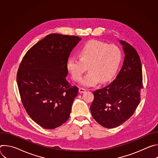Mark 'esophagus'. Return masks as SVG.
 <instances>
[{"label": "esophagus", "mask_w": 158, "mask_h": 158, "mask_svg": "<svg viewBox=\"0 0 158 158\" xmlns=\"http://www.w3.org/2000/svg\"><path fill=\"white\" fill-rule=\"evenodd\" d=\"M79 93H80L82 94V93H84L86 91H85V89L82 88V87H79Z\"/></svg>", "instance_id": "obj_1"}]
</instances>
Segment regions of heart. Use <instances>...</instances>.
<instances>
[{
	"label": "heart",
	"mask_w": 158,
	"mask_h": 158,
	"mask_svg": "<svg viewBox=\"0 0 158 158\" xmlns=\"http://www.w3.org/2000/svg\"><path fill=\"white\" fill-rule=\"evenodd\" d=\"M79 56L69 57L66 68L74 81H80L89 66L90 71L81 82L85 87L112 80L118 73L122 60V52L117 46L97 40H89L82 45Z\"/></svg>",
	"instance_id": "obj_1"
}]
</instances>
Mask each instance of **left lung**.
Listing matches in <instances>:
<instances>
[{
    "label": "left lung",
    "instance_id": "8db88e82",
    "mask_svg": "<svg viewBox=\"0 0 158 158\" xmlns=\"http://www.w3.org/2000/svg\"><path fill=\"white\" fill-rule=\"evenodd\" d=\"M124 53L121 70L107 86L94 91L91 112L94 119L106 128L119 126L129 119L141 100L143 88L139 56L128 43L119 40Z\"/></svg>",
    "mask_w": 158,
    "mask_h": 158
}]
</instances>
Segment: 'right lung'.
<instances>
[{
    "instance_id": "right-lung-1",
    "label": "right lung",
    "mask_w": 158,
    "mask_h": 158,
    "mask_svg": "<svg viewBox=\"0 0 158 158\" xmlns=\"http://www.w3.org/2000/svg\"><path fill=\"white\" fill-rule=\"evenodd\" d=\"M80 40L74 35L51 34L33 46L20 64L17 82L22 102L44 128L55 129L69 118L79 89L66 79V62Z\"/></svg>"
}]
</instances>
